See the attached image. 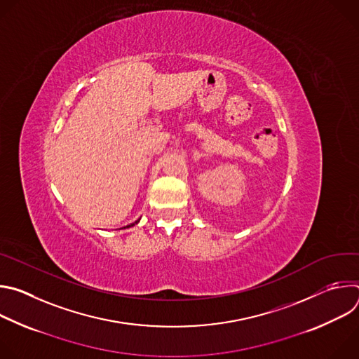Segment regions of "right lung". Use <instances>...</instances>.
Masks as SVG:
<instances>
[{"mask_svg": "<svg viewBox=\"0 0 359 359\" xmlns=\"http://www.w3.org/2000/svg\"><path fill=\"white\" fill-rule=\"evenodd\" d=\"M137 222H135V223H132V224H129V226H126V227H132V226H135Z\"/></svg>", "mask_w": 359, "mask_h": 359, "instance_id": "obj_1", "label": "right lung"}]
</instances>
